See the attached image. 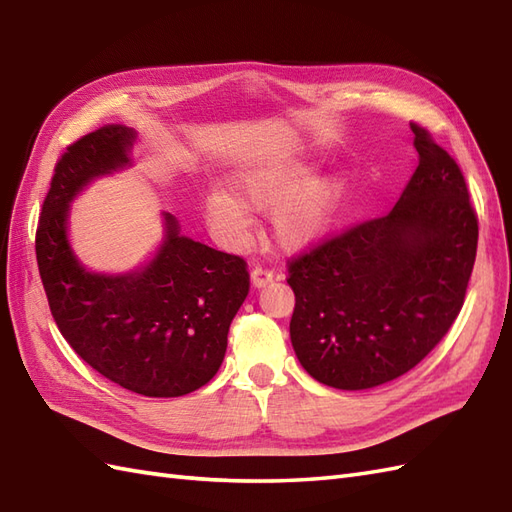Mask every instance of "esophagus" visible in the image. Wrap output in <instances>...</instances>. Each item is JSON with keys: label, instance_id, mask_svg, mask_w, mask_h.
I'll return each mask as SVG.
<instances>
[{"label": "esophagus", "instance_id": "esophagus-1", "mask_svg": "<svg viewBox=\"0 0 512 512\" xmlns=\"http://www.w3.org/2000/svg\"><path fill=\"white\" fill-rule=\"evenodd\" d=\"M281 277H283V274H277V272L266 270V268H261V266H255L251 270V283H253V287H266L268 283H272L274 279H281Z\"/></svg>", "mask_w": 512, "mask_h": 512}]
</instances>
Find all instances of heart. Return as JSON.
<instances>
[{
  "label": "heart",
  "instance_id": "heart-1",
  "mask_svg": "<svg viewBox=\"0 0 512 512\" xmlns=\"http://www.w3.org/2000/svg\"><path fill=\"white\" fill-rule=\"evenodd\" d=\"M318 166L294 155L264 157L233 175V190L205 194V218L220 238L244 240L253 227L248 207L270 212V233L283 251H303L333 229L348 196V177L339 170L316 175Z\"/></svg>",
  "mask_w": 512,
  "mask_h": 512
}]
</instances>
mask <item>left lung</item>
Here are the masks:
<instances>
[{"instance_id":"8db88e82","label":"left lung","mask_w":512,"mask_h":512,"mask_svg":"<svg viewBox=\"0 0 512 512\" xmlns=\"http://www.w3.org/2000/svg\"><path fill=\"white\" fill-rule=\"evenodd\" d=\"M398 203L290 264L300 365L335 389L385 385L448 333L474 270L478 218L461 168L419 125Z\"/></svg>"}]
</instances>
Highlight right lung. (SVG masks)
<instances>
[{"instance_id": "1", "label": "right lung", "mask_w": 512, "mask_h": 512, "mask_svg": "<svg viewBox=\"0 0 512 512\" xmlns=\"http://www.w3.org/2000/svg\"><path fill=\"white\" fill-rule=\"evenodd\" d=\"M138 134L108 125L84 136L56 164L36 231V261L62 337L108 381L149 398L186 396L209 383L248 294L242 257L181 235L162 214L164 238L129 272L86 268L69 240L71 203L99 177L131 164Z\"/></svg>"}]
</instances>
